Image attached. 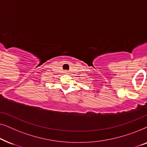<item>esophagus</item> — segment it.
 <instances>
[{"label": "esophagus", "mask_w": 147, "mask_h": 147, "mask_svg": "<svg viewBox=\"0 0 147 147\" xmlns=\"http://www.w3.org/2000/svg\"><path fill=\"white\" fill-rule=\"evenodd\" d=\"M64 72H65V74H69V73H68V71H67V70H65V71Z\"/></svg>", "instance_id": "esophagus-1"}]
</instances>
